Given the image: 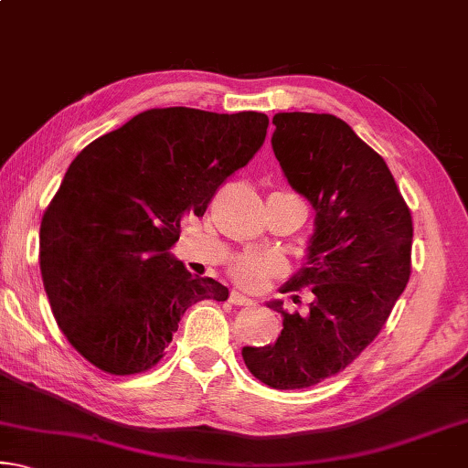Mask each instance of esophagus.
Segmentation results:
<instances>
[{"mask_svg":"<svg viewBox=\"0 0 468 468\" xmlns=\"http://www.w3.org/2000/svg\"><path fill=\"white\" fill-rule=\"evenodd\" d=\"M229 301H231L233 305H253V301L250 297H245L243 292H239V291H231Z\"/></svg>","mask_w":468,"mask_h":468,"instance_id":"1","label":"esophagus"}]
</instances>
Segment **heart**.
<instances>
[{
    "label": "heart",
    "instance_id": "1",
    "mask_svg": "<svg viewBox=\"0 0 468 468\" xmlns=\"http://www.w3.org/2000/svg\"><path fill=\"white\" fill-rule=\"evenodd\" d=\"M282 272V262L262 251H245L231 262V276L248 289L264 287L271 276Z\"/></svg>",
    "mask_w": 468,
    "mask_h": 468
}]
</instances>
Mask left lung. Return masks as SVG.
<instances>
[{"label": "left lung", "mask_w": 468, "mask_h": 468, "mask_svg": "<svg viewBox=\"0 0 468 468\" xmlns=\"http://www.w3.org/2000/svg\"><path fill=\"white\" fill-rule=\"evenodd\" d=\"M272 123L284 177L315 210L307 262L284 292L312 287L314 301L305 315L268 303L282 314L281 336L241 355L260 382L295 390L336 376L384 328L410 276L413 218L386 161L351 125L299 111Z\"/></svg>", "instance_id": "1"}]
</instances>
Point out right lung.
Wrapping results in <instances>:
<instances>
[{"mask_svg": "<svg viewBox=\"0 0 468 468\" xmlns=\"http://www.w3.org/2000/svg\"><path fill=\"white\" fill-rule=\"evenodd\" d=\"M266 130L256 111L148 109L74 158L41 220V274L55 322L94 367L150 369L189 305L229 297L169 250Z\"/></svg>", "mask_w": 468, "mask_h": 468, "instance_id": "right-lung-1", "label": "right lung"}]
</instances>
